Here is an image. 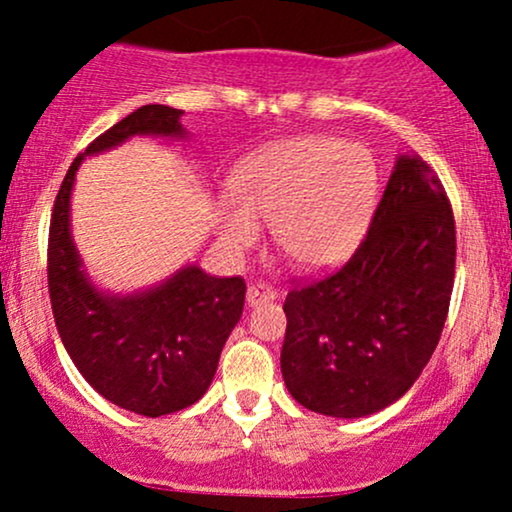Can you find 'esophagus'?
<instances>
[{"label": "esophagus", "mask_w": 512, "mask_h": 512, "mask_svg": "<svg viewBox=\"0 0 512 512\" xmlns=\"http://www.w3.org/2000/svg\"><path fill=\"white\" fill-rule=\"evenodd\" d=\"M245 298H248V305L272 303L276 298V291L269 284H264V281H252L248 286V293H245Z\"/></svg>", "instance_id": "obj_1"}]
</instances>
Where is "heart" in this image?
Returning a JSON list of instances; mask_svg holds the SVG:
<instances>
[{
  "label": "heart",
  "instance_id": "b5f03b06",
  "mask_svg": "<svg viewBox=\"0 0 512 512\" xmlns=\"http://www.w3.org/2000/svg\"><path fill=\"white\" fill-rule=\"evenodd\" d=\"M378 192L373 156L332 137L289 139L238 163L221 214V236L250 248L255 226H272L276 250L305 272L342 264L366 233Z\"/></svg>",
  "mask_w": 512,
  "mask_h": 512
}]
</instances>
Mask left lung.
Masks as SVG:
<instances>
[{
    "instance_id": "obj_1",
    "label": "left lung",
    "mask_w": 512,
    "mask_h": 512,
    "mask_svg": "<svg viewBox=\"0 0 512 512\" xmlns=\"http://www.w3.org/2000/svg\"><path fill=\"white\" fill-rule=\"evenodd\" d=\"M455 257L443 182L421 156H402L354 255L286 296L281 373L293 399L337 419L397 402L436 351Z\"/></svg>"
}]
</instances>
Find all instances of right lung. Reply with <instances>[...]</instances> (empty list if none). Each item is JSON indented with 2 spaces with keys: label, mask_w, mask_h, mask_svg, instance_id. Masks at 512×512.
Returning a JSON list of instances; mask_svg holds the SVG:
<instances>
[{
  "label": "right lung",
  "mask_w": 512,
  "mask_h": 512,
  "mask_svg": "<svg viewBox=\"0 0 512 512\" xmlns=\"http://www.w3.org/2000/svg\"><path fill=\"white\" fill-rule=\"evenodd\" d=\"M180 115L168 105H144L93 139L64 175L48 238L50 303L64 349L98 395L151 419L190 407L207 392L223 344L243 315L245 281L185 267L146 293L103 296L81 272L69 233V195L81 158L134 134L178 137Z\"/></svg>",
  "instance_id": "obj_1"
}]
</instances>
